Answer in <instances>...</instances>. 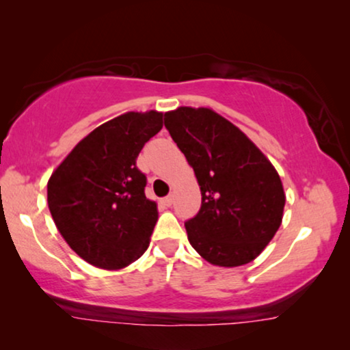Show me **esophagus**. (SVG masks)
Wrapping results in <instances>:
<instances>
[{
	"instance_id": "34e87169",
	"label": "esophagus",
	"mask_w": 350,
	"mask_h": 350,
	"mask_svg": "<svg viewBox=\"0 0 350 350\" xmlns=\"http://www.w3.org/2000/svg\"><path fill=\"white\" fill-rule=\"evenodd\" d=\"M164 204L167 207H170V205L174 204V196H167V198H164Z\"/></svg>"
}]
</instances>
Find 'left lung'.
<instances>
[{
  "instance_id": "left-lung-1",
  "label": "left lung",
  "mask_w": 350,
  "mask_h": 350,
  "mask_svg": "<svg viewBox=\"0 0 350 350\" xmlns=\"http://www.w3.org/2000/svg\"><path fill=\"white\" fill-rule=\"evenodd\" d=\"M164 126L202 194L198 215L185 223L191 245L217 266L255 260L282 223L279 174L245 133L212 109L181 107L164 114Z\"/></svg>"
}]
</instances>
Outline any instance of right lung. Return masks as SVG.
Here are the masks:
<instances>
[{
	"mask_svg": "<svg viewBox=\"0 0 350 350\" xmlns=\"http://www.w3.org/2000/svg\"><path fill=\"white\" fill-rule=\"evenodd\" d=\"M162 129V113H126L83 138L47 183V204L66 243L90 265L121 269L150 245L157 207L137 157Z\"/></svg>",
	"mask_w": 350,
	"mask_h": 350,
	"instance_id": "1",
	"label": "right lung"
}]
</instances>
